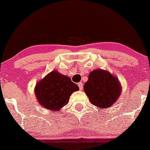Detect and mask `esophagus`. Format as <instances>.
<instances>
[{
    "label": "esophagus",
    "mask_w": 150,
    "mask_h": 150,
    "mask_svg": "<svg viewBox=\"0 0 150 150\" xmlns=\"http://www.w3.org/2000/svg\"><path fill=\"white\" fill-rule=\"evenodd\" d=\"M78 86H79V89L80 90L83 89V83H81V82L78 83Z\"/></svg>",
    "instance_id": "esophagus-1"
}]
</instances>
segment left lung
<instances>
[{
  "mask_svg": "<svg viewBox=\"0 0 150 150\" xmlns=\"http://www.w3.org/2000/svg\"><path fill=\"white\" fill-rule=\"evenodd\" d=\"M118 79L107 71L94 70L88 75L83 90L91 104L101 109L112 105L121 94Z\"/></svg>",
  "mask_w": 150,
  "mask_h": 150,
  "instance_id": "left-lung-1",
  "label": "left lung"
}]
</instances>
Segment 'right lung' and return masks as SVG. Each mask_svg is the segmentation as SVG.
<instances>
[{
	"label": "right lung",
	"mask_w": 150,
	"mask_h": 150,
	"mask_svg": "<svg viewBox=\"0 0 150 150\" xmlns=\"http://www.w3.org/2000/svg\"><path fill=\"white\" fill-rule=\"evenodd\" d=\"M79 86L67 76L53 71L36 84L35 94L41 106L58 111L68 103L71 94Z\"/></svg>",
	"instance_id": "1"
}]
</instances>
